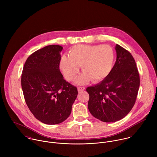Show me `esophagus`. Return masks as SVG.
Wrapping results in <instances>:
<instances>
[{
    "label": "esophagus",
    "mask_w": 157,
    "mask_h": 157,
    "mask_svg": "<svg viewBox=\"0 0 157 157\" xmlns=\"http://www.w3.org/2000/svg\"><path fill=\"white\" fill-rule=\"evenodd\" d=\"M84 89H85V87H78V91L79 93L83 91Z\"/></svg>",
    "instance_id": "obj_1"
}]
</instances>
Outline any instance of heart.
Wrapping results in <instances>:
<instances>
[{"instance_id":"obj_1","label":"heart","mask_w":157,"mask_h":157,"mask_svg":"<svg viewBox=\"0 0 157 157\" xmlns=\"http://www.w3.org/2000/svg\"><path fill=\"white\" fill-rule=\"evenodd\" d=\"M68 55L61 57L59 69L67 81H72L81 66L84 73L77 80L79 84L91 79L93 82L105 79L113 70L116 59L114 49L107 44H77L70 49Z\"/></svg>"}]
</instances>
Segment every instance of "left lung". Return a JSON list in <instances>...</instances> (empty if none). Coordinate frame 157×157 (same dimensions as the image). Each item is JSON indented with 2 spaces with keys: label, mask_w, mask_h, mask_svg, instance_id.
I'll list each match as a JSON object with an SVG mask.
<instances>
[{
  "label": "left lung",
  "mask_w": 157,
  "mask_h": 157,
  "mask_svg": "<svg viewBox=\"0 0 157 157\" xmlns=\"http://www.w3.org/2000/svg\"><path fill=\"white\" fill-rule=\"evenodd\" d=\"M117 59L110 75L95 86L88 87V109L96 119L114 122L125 117L136 103L140 76L135 59L127 50L116 44Z\"/></svg>",
  "instance_id": "8db88e82"
}]
</instances>
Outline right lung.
Here are the masks:
<instances>
[{
	"instance_id": "right-lung-1",
	"label": "right lung",
	"mask_w": 157,
	"mask_h": 157,
	"mask_svg": "<svg viewBox=\"0 0 157 157\" xmlns=\"http://www.w3.org/2000/svg\"><path fill=\"white\" fill-rule=\"evenodd\" d=\"M63 47L52 44L41 48L26 60L21 84L26 104L35 117L49 125L68 118L77 98V87L64 79L59 71Z\"/></svg>"
}]
</instances>
